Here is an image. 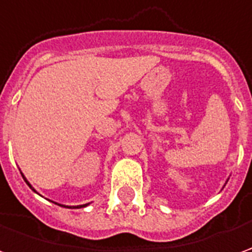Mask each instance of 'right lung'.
<instances>
[{
    "instance_id": "1",
    "label": "right lung",
    "mask_w": 252,
    "mask_h": 252,
    "mask_svg": "<svg viewBox=\"0 0 252 252\" xmlns=\"http://www.w3.org/2000/svg\"><path fill=\"white\" fill-rule=\"evenodd\" d=\"M21 175H23V174H21ZM23 178H24V181H25V182H27V185L30 186L31 189L33 190V191H36V190L33 189V188H32V186H31V184H30V182H28V181L25 180V177H24V175H23ZM58 205H59V204H58ZM61 206H63V205H61ZM83 206H88V204H85V205H78L77 208H83ZM64 208H71V206H64ZM72 208H75V206H72Z\"/></svg>"
}]
</instances>
